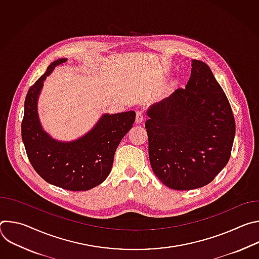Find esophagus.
<instances>
[{
    "mask_svg": "<svg viewBox=\"0 0 259 259\" xmlns=\"http://www.w3.org/2000/svg\"><path fill=\"white\" fill-rule=\"evenodd\" d=\"M143 120H144V115H143V113L141 112V110H138V112H136L135 122H136L137 124H139V123L143 122Z\"/></svg>",
    "mask_w": 259,
    "mask_h": 259,
    "instance_id": "obj_1",
    "label": "esophagus"
}]
</instances>
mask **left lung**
<instances>
[{
  "label": "left lung",
  "mask_w": 259,
  "mask_h": 259,
  "mask_svg": "<svg viewBox=\"0 0 259 259\" xmlns=\"http://www.w3.org/2000/svg\"><path fill=\"white\" fill-rule=\"evenodd\" d=\"M152 169L166 187L190 191L210 183L231 158L236 123L210 67L193 60L186 88L147 109Z\"/></svg>",
  "instance_id": "8db88e82"
}]
</instances>
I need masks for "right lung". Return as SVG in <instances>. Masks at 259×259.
<instances>
[{"label": "right lung", "mask_w": 259, "mask_h": 259, "mask_svg": "<svg viewBox=\"0 0 259 259\" xmlns=\"http://www.w3.org/2000/svg\"><path fill=\"white\" fill-rule=\"evenodd\" d=\"M66 60L53 61L28 89L21 136L31 166L44 180L72 192L88 191L103 182L110 173L117 147L133 126L135 112L104 114L88 133L77 140L62 142L53 139L41 126L38 98L46 77Z\"/></svg>", "instance_id": "1"}]
</instances>
